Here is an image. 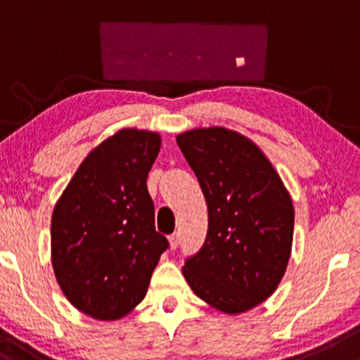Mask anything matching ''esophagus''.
<instances>
[{
    "label": "esophagus",
    "instance_id": "34e87169",
    "mask_svg": "<svg viewBox=\"0 0 360 360\" xmlns=\"http://www.w3.org/2000/svg\"><path fill=\"white\" fill-rule=\"evenodd\" d=\"M168 240H169V246H172V248L175 250L176 246L180 245V234H179V233H173V234H169V236H168Z\"/></svg>",
    "mask_w": 360,
    "mask_h": 360
}]
</instances>
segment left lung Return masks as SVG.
<instances>
[{
	"label": "left lung",
	"instance_id": "8db88e82",
	"mask_svg": "<svg viewBox=\"0 0 360 360\" xmlns=\"http://www.w3.org/2000/svg\"><path fill=\"white\" fill-rule=\"evenodd\" d=\"M176 144L207 202L204 245L184 276L212 308L240 314L272 296L292 248L294 207L281 176L248 137L224 127L192 129Z\"/></svg>",
	"mask_w": 360,
	"mask_h": 360
}]
</instances>
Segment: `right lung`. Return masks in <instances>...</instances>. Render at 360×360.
I'll return each mask as SVG.
<instances>
[{
	"label": "right lung",
	"instance_id": "right-lung-1",
	"mask_svg": "<svg viewBox=\"0 0 360 360\" xmlns=\"http://www.w3.org/2000/svg\"><path fill=\"white\" fill-rule=\"evenodd\" d=\"M160 146L156 132L120 129L83 160L52 212L56 278L68 301L95 320L131 313L169 246L155 228L146 185Z\"/></svg>",
	"mask_w": 360,
	"mask_h": 360
}]
</instances>
